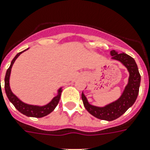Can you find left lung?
<instances>
[{
    "label": "left lung",
    "mask_w": 150,
    "mask_h": 150,
    "mask_svg": "<svg viewBox=\"0 0 150 150\" xmlns=\"http://www.w3.org/2000/svg\"><path fill=\"white\" fill-rule=\"evenodd\" d=\"M111 59L120 62L129 73L128 82L122 95L117 100L105 105V106H96L88 102L84 93H82V100L85 109L97 119L112 121L119 118L135 103L141 84V75L134 58L127 53H118L115 50L110 51Z\"/></svg>",
    "instance_id": "left-lung-1"
}]
</instances>
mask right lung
<instances>
[{"label":"right lung","mask_w":150,"mask_h":150,"mask_svg":"<svg viewBox=\"0 0 150 150\" xmlns=\"http://www.w3.org/2000/svg\"><path fill=\"white\" fill-rule=\"evenodd\" d=\"M29 49V48H28ZM27 50L22 51L20 53H18L15 57H13V59L10 63L9 67L8 68L7 71H6V77H5V90H6V96L8 97L9 101L14 105V107L16 108L18 111L22 113L23 115L28 116V117H35V118H42L45 117L46 115L50 114L51 112L53 111V110L56 108V106L59 102L61 97V93L62 92V88H59L57 89V93L55 97H53L52 100H50L49 103L44 105H30L27 104L23 101L17 97L15 94H13L12 90L10 88L9 86V78H10V73H11V68L13 67L14 62L18 57L21 53H23L24 51L28 50ZM1 81V80H0Z\"/></svg>","instance_id":"right-lung-1"}]
</instances>
